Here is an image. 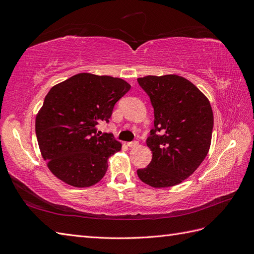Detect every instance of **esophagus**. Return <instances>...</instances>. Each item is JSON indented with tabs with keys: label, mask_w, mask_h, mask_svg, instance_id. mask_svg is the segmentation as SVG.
I'll list each match as a JSON object with an SVG mask.
<instances>
[{
	"label": "esophagus",
	"mask_w": 254,
	"mask_h": 254,
	"mask_svg": "<svg viewBox=\"0 0 254 254\" xmlns=\"http://www.w3.org/2000/svg\"><path fill=\"white\" fill-rule=\"evenodd\" d=\"M137 145H139V143H137L136 141H133V142H129V143H127V146H128V147H130V148L136 147Z\"/></svg>",
	"instance_id": "1"
}]
</instances>
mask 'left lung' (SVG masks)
<instances>
[{
  "label": "left lung",
  "instance_id": "obj_1",
  "mask_svg": "<svg viewBox=\"0 0 254 254\" xmlns=\"http://www.w3.org/2000/svg\"><path fill=\"white\" fill-rule=\"evenodd\" d=\"M137 82L150 97L155 114L146 141L152 159L137 176L151 188L177 186L193 175L209 152L212 107L195 84L178 75H148Z\"/></svg>",
  "mask_w": 254,
  "mask_h": 254
}]
</instances>
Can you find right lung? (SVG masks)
Returning <instances> with one entry per match:
<instances>
[{"label": "right lung", "mask_w": 254, "mask_h": 254, "mask_svg": "<svg viewBox=\"0 0 254 254\" xmlns=\"http://www.w3.org/2000/svg\"><path fill=\"white\" fill-rule=\"evenodd\" d=\"M121 78L76 74L55 84L36 117V135L49 170L63 182L89 188L103 179L108 159L122 148L96 126L109 122L113 107L130 90Z\"/></svg>", "instance_id": "add662e5"}]
</instances>
